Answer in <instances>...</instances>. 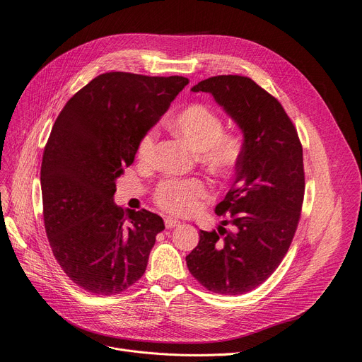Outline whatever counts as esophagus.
<instances>
[{
  "instance_id": "obj_1",
  "label": "esophagus",
  "mask_w": 362,
  "mask_h": 362,
  "mask_svg": "<svg viewBox=\"0 0 362 362\" xmlns=\"http://www.w3.org/2000/svg\"><path fill=\"white\" fill-rule=\"evenodd\" d=\"M164 224H165L167 229H173V227H177V226H180V221H179V220H176V218L165 217V218H164Z\"/></svg>"
}]
</instances>
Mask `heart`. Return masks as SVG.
<instances>
[{
	"label": "heart",
	"mask_w": 362,
	"mask_h": 362,
	"mask_svg": "<svg viewBox=\"0 0 362 362\" xmlns=\"http://www.w3.org/2000/svg\"><path fill=\"white\" fill-rule=\"evenodd\" d=\"M168 127L197 151L199 163L211 173L227 176L239 165L243 156V139L235 132H224L223 119L211 107L201 103L189 104L171 116ZM157 138V129H148L139 138L136 146L139 160L152 158ZM206 194L208 187L199 179H167L157 186L154 199L164 211L186 216L197 210Z\"/></svg>",
	"instance_id": "1"
}]
</instances>
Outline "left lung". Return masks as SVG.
I'll return each instance as SVG.
<instances>
[{
  "label": "left lung",
  "instance_id": "obj_1",
  "mask_svg": "<svg viewBox=\"0 0 362 362\" xmlns=\"http://www.w3.org/2000/svg\"><path fill=\"white\" fill-rule=\"evenodd\" d=\"M192 90L210 92L238 123L243 156L232 189L216 206L233 230H199L186 264L205 289L242 295L274 273L292 243L305 192L302 145L281 104L246 76H214Z\"/></svg>",
  "mask_w": 362,
  "mask_h": 362
}]
</instances>
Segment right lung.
Listing matches in <instances>:
<instances>
[{
	"mask_svg": "<svg viewBox=\"0 0 362 362\" xmlns=\"http://www.w3.org/2000/svg\"><path fill=\"white\" fill-rule=\"evenodd\" d=\"M187 83L183 76L103 73L73 95L52 126L41 165L45 232L57 262L86 292L120 293L146 270L164 221L114 204L116 180Z\"/></svg>",
	"mask_w": 362,
	"mask_h": 362,
	"instance_id": "add662e5",
	"label": "right lung"
}]
</instances>
